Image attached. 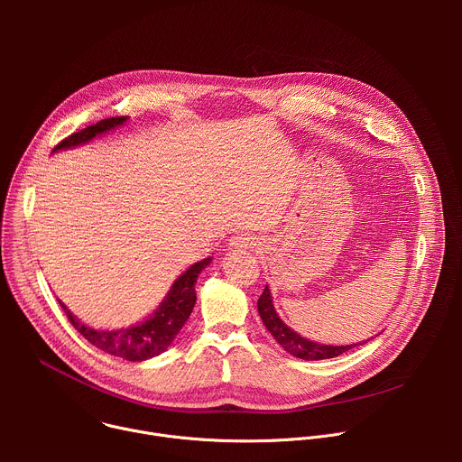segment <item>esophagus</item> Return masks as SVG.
<instances>
[{"instance_id": "34e87169", "label": "esophagus", "mask_w": 462, "mask_h": 462, "mask_svg": "<svg viewBox=\"0 0 462 462\" xmlns=\"http://www.w3.org/2000/svg\"><path fill=\"white\" fill-rule=\"evenodd\" d=\"M257 245H259L257 237L248 236V234H239V236L230 239L232 248H252L254 250V248H257Z\"/></svg>"}]
</instances>
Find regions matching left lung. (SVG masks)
<instances>
[{
    "label": "left lung",
    "mask_w": 462,
    "mask_h": 462,
    "mask_svg": "<svg viewBox=\"0 0 462 462\" xmlns=\"http://www.w3.org/2000/svg\"><path fill=\"white\" fill-rule=\"evenodd\" d=\"M257 310L259 316L265 323V327L271 331V335L276 338V342L292 356L301 358V360H325V358H335L340 356L342 353L356 347V346H364L367 342H360V344H351V346H323V344H316L310 342L303 337H300L298 333H294L291 327H287L282 318L278 316L274 305H273V296L269 287H265L263 294L257 300ZM369 340V338H367Z\"/></svg>",
    "instance_id": "left-lung-1"
}]
</instances>
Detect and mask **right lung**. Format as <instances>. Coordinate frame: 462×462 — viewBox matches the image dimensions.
<instances>
[{
    "instance_id": "add662e5",
    "label": "right lung",
    "mask_w": 462,
    "mask_h": 462,
    "mask_svg": "<svg viewBox=\"0 0 462 462\" xmlns=\"http://www.w3.org/2000/svg\"><path fill=\"white\" fill-rule=\"evenodd\" d=\"M125 120L127 116L104 118L93 125L80 129L79 134H73L68 139H63L60 144H56L52 152L86 144L95 137L107 134V131L115 129L116 125H122ZM210 261L212 259L207 257L199 263H195V265H191L182 276H179L171 285L170 292L166 294V298L162 300V303L159 305V309L150 318H146L144 321L134 327L118 328V331H100V328H91L84 325L77 316H73L69 309L61 301L60 305L63 312L68 314V319L73 323V327L89 344H93L95 347L102 349L107 355L120 356L129 362H143L164 353L170 347V344L175 340V337L179 335L182 325L186 323V319L193 310V305L197 300L195 296L197 276L201 274V271L207 265H210Z\"/></svg>"
}]
</instances>
